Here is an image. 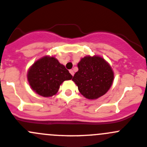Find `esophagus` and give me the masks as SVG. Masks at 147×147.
<instances>
[{"label": "esophagus", "instance_id": "esophagus-1", "mask_svg": "<svg viewBox=\"0 0 147 147\" xmlns=\"http://www.w3.org/2000/svg\"><path fill=\"white\" fill-rule=\"evenodd\" d=\"M69 72L71 73V74L72 75V76H74V71H73L72 69H71V70H69Z\"/></svg>", "mask_w": 147, "mask_h": 147}]
</instances>
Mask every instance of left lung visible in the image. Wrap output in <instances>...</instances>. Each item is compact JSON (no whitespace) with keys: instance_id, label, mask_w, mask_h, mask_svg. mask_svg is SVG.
Wrapping results in <instances>:
<instances>
[{"instance_id":"obj_1","label":"left lung","mask_w":147,"mask_h":147,"mask_svg":"<svg viewBox=\"0 0 147 147\" xmlns=\"http://www.w3.org/2000/svg\"><path fill=\"white\" fill-rule=\"evenodd\" d=\"M79 71L72 80L82 95L89 100L97 99L109 90L113 82L111 67L99 56H86L78 63Z\"/></svg>"}]
</instances>
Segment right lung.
<instances>
[{
	"mask_svg": "<svg viewBox=\"0 0 147 147\" xmlns=\"http://www.w3.org/2000/svg\"><path fill=\"white\" fill-rule=\"evenodd\" d=\"M73 76L54 57L45 56L36 61L28 71L27 79L32 89L39 95L47 97L57 93L60 85Z\"/></svg>",
	"mask_w": 147,
	"mask_h": 147,
	"instance_id": "obj_1",
	"label": "right lung"
}]
</instances>
